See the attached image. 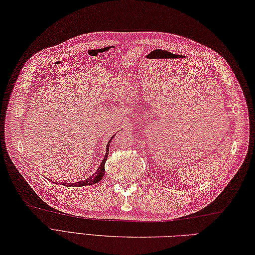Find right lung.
Returning a JSON list of instances; mask_svg holds the SVG:
<instances>
[{
	"label": "right lung",
	"instance_id": "right-lung-1",
	"mask_svg": "<svg viewBox=\"0 0 255 255\" xmlns=\"http://www.w3.org/2000/svg\"><path fill=\"white\" fill-rule=\"evenodd\" d=\"M114 136L115 135H113V137H111L110 139H109V141L107 142V148H106V153H105V158L102 160V162H101V165H99V167L97 169V171L94 173V174H93L91 177H89V178H85V179H83V181H81V182H74V183H68V186H69V187H81V186H85V185H94V184H97V183H99L102 181V178H103V176L105 175V163H106V161H107V158H108V152H109V145H110V141L113 140V138H114ZM54 184H59L58 182L56 183V182H54ZM64 185H65V183H64Z\"/></svg>",
	"mask_w": 255,
	"mask_h": 255
}]
</instances>
